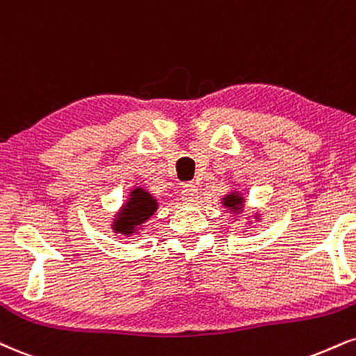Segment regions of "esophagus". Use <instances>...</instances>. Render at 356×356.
I'll return each instance as SVG.
<instances>
[{"label": "esophagus", "mask_w": 356, "mask_h": 356, "mask_svg": "<svg viewBox=\"0 0 356 356\" xmlns=\"http://www.w3.org/2000/svg\"><path fill=\"white\" fill-rule=\"evenodd\" d=\"M181 194H182V199L186 200L187 204H192V202H195L199 192H197V187L194 186V184H184Z\"/></svg>", "instance_id": "34e87169"}]
</instances>
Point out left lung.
<instances>
[{"label":"left lung","instance_id":"1","mask_svg":"<svg viewBox=\"0 0 356 356\" xmlns=\"http://www.w3.org/2000/svg\"><path fill=\"white\" fill-rule=\"evenodd\" d=\"M243 202H245V200H243V197L238 194V192H230V194H227L224 197L225 207L232 209V211H235V212L241 211V209L243 207Z\"/></svg>","mask_w":356,"mask_h":356}]
</instances>
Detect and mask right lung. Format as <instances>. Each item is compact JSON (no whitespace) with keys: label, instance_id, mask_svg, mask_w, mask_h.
<instances>
[{"label":"right lung","instance_id":"right-lung-1","mask_svg":"<svg viewBox=\"0 0 356 356\" xmlns=\"http://www.w3.org/2000/svg\"><path fill=\"white\" fill-rule=\"evenodd\" d=\"M156 211L157 200L143 187H137L131 192L129 199L124 204L122 212L114 220V230L122 235L134 234L144 225L145 220L151 219Z\"/></svg>","mask_w":356,"mask_h":356}]
</instances>
